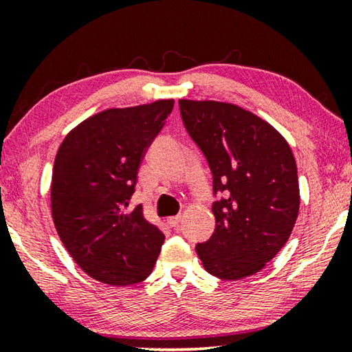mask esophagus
Listing matches in <instances>:
<instances>
[{
	"mask_svg": "<svg viewBox=\"0 0 352 352\" xmlns=\"http://www.w3.org/2000/svg\"><path fill=\"white\" fill-rule=\"evenodd\" d=\"M166 223H168V226H170V228L176 229L181 223V216H171V218L166 219Z\"/></svg>",
	"mask_w": 352,
	"mask_h": 352,
	"instance_id": "34e87169",
	"label": "esophagus"
}]
</instances>
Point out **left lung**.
<instances>
[{
    "mask_svg": "<svg viewBox=\"0 0 352 352\" xmlns=\"http://www.w3.org/2000/svg\"><path fill=\"white\" fill-rule=\"evenodd\" d=\"M190 138L208 160L214 232L195 252L211 276L240 280L261 271L290 237L300 211L296 162L285 138L235 104L179 100Z\"/></svg>",
    "mask_w": 352,
    "mask_h": 352,
    "instance_id": "8db88e82",
    "label": "left lung"
}]
</instances>
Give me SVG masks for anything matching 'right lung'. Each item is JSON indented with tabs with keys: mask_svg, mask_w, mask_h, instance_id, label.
I'll return each instance as SVG.
<instances>
[{
	"mask_svg": "<svg viewBox=\"0 0 352 352\" xmlns=\"http://www.w3.org/2000/svg\"><path fill=\"white\" fill-rule=\"evenodd\" d=\"M173 105V99H162L102 110L76 124L57 151L52 221L74 261L96 280L133 285L155 266L165 235L144 218L141 205L128 213L124 206Z\"/></svg>",
	"mask_w": 352,
	"mask_h": 352,
	"instance_id": "1",
	"label": "right lung"
}]
</instances>
